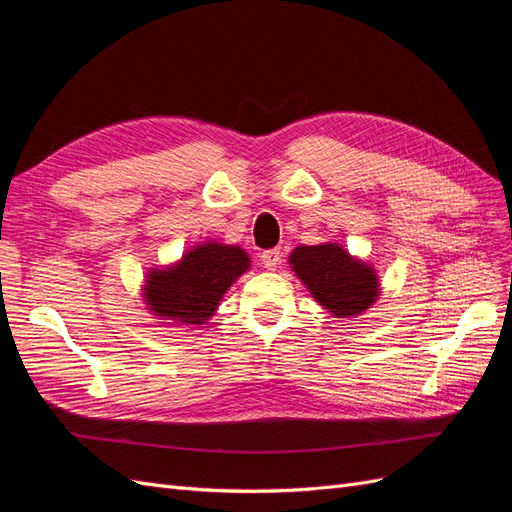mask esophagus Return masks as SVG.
Segmentation results:
<instances>
[{"instance_id": "obj_1", "label": "esophagus", "mask_w": 512, "mask_h": 512, "mask_svg": "<svg viewBox=\"0 0 512 512\" xmlns=\"http://www.w3.org/2000/svg\"><path fill=\"white\" fill-rule=\"evenodd\" d=\"M260 260H262V265H265L267 269H275L277 265H282L280 247H271V250H265V252L260 254Z\"/></svg>"}]
</instances>
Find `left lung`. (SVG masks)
<instances>
[{
	"mask_svg": "<svg viewBox=\"0 0 512 512\" xmlns=\"http://www.w3.org/2000/svg\"><path fill=\"white\" fill-rule=\"evenodd\" d=\"M290 265L316 301L337 318L365 312L378 297L374 269L352 260L335 243L297 247L290 254Z\"/></svg>",
	"mask_w": 512,
	"mask_h": 512,
	"instance_id": "8db88e82",
	"label": "left lung"
}]
</instances>
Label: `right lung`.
<instances>
[{
	"label": "right lung",
	"mask_w": 512,
	"mask_h": 512,
	"mask_svg": "<svg viewBox=\"0 0 512 512\" xmlns=\"http://www.w3.org/2000/svg\"><path fill=\"white\" fill-rule=\"evenodd\" d=\"M250 267L239 247L207 243L185 254L168 271H153L147 280V301L158 316L179 324H203L213 316L230 284Z\"/></svg>",
	"instance_id": "right-lung-1"
}]
</instances>
